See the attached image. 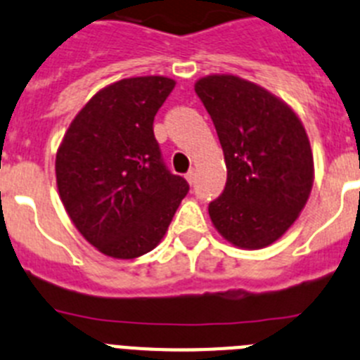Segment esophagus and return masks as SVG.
Masks as SVG:
<instances>
[{
    "instance_id": "34e87169",
    "label": "esophagus",
    "mask_w": 360,
    "mask_h": 360,
    "mask_svg": "<svg viewBox=\"0 0 360 360\" xmlns=\"http://www.w3.org/2000/svg\"><path fill=\"white\" fill-rule=\"evenodd\" d=\"M195 176H197L195 170H193V168H192V170H190V172L186 174V181H188V183H190V184L195 183Z\"/></svg>"
}]
</instances>
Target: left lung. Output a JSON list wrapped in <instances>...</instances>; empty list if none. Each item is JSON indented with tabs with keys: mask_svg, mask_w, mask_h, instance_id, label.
Here are the masks:
<instances>
[{
	"mask_svg": "<svg viewBox=\"0 0 360 360\" xmlns=\"http://www.w3.org/2000/svg\"><path fill=\"white\" fill-rule=\"evenodd\" d=\"M195 93L212 116L228 168L210 219L236 248H267L294 224L312 190L305 127L283 100L240 77H204Z\"/></svg>",
	"mask_w": 360,
	"mask_h": 360,
	"instance_id": "left-lung-1",
	"label": "left lung"
}]
</instances>
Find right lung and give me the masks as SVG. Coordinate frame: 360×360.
I'll return each instance as SVG.
<instances>
[{"label":"right lung","mask_w":360,"mask_h":360,"mask_svg":"<svg viewBox=\"0 0 360 360\" xmlns=\"http://www.w3.org/2000/svg\"><path fill=\"white\" fill-rule=\"evenodd\" d=\"M174 86L152 75L103 87L73 118L57 150L64 208L108 257L131 260L152 251L190 190L165 167L152 127Z\"/></svg>","instance_id":"add662e5"}]
</instances>
